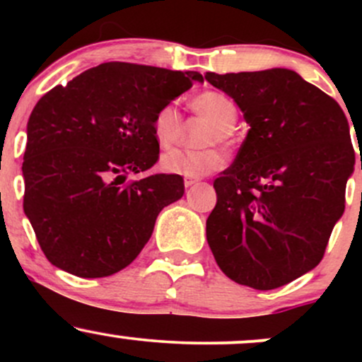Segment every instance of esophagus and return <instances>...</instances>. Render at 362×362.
Returning <instances> with one entry per match:
<instances>
[{"label": "esophagus", "instance_id": "1", "mask_svg": "<svg viewBox=\"0 0 362 362\" xmlns=\"http://www.w3.org/2000/svg\"><path fill=\"white\" fill-rule=\"evenodd\" d=\"M197 182H199V180H195V178H185L184 184H185V187H192V185L197 184Z\"/></svg>", "mask_w": 362, "mask_h": 362}]
</instances>
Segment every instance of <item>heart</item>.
<instances>
[{
  "instance_id": "obj_1",
  "label": "heart",
  "mask_w": 362,
  "mask_h": 362,
  "mask_svg": "<svg viewBox=\"0 0 362 362\" xmlns=\"http://www.w3.org/2000/svg\"><path fill=\"white\" fill-rule=\"evenodd\" d=\"M190 109L214 124V129L209 132L207 143H231L235 127L238 120V110L235 102L219 91H202L190 100ZM153 132L161 148H170L180 141L184 134V120L180 112L173 103H167L153 117ZM224 156L219 149L206 148L199 151H187V149H170L161 156V170L173 175H184L189 178H199L209 175L223 167Z\"/></svg>"
}]
</instances>
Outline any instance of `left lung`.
I'll list each match as a JSON object with an SVG mask.
<instances>
[{
    "mask_svg": "<svg viewBox=\"0 0 362 362\" xmlns=\"http://www.w3.org/2000/svg\"><path fill=\"white\" fill-rule=\"evenodd\" d=\"M204 78L250 126L233 165L214 180L207 243L231 281L281 288L317 267L344 214L354 172L346 114L291 69Z\"/></svg>",
    "mask_w": 362,
    "mask_h": 362,
    "instance_id": "left-lung-1",
    "label": "left lung"
}]
</instances>
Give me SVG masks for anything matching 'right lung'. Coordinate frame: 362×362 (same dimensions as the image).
I'll list each match as a JSON object with an SVG mask.
<instances>
[{
    "mask_svg": "<svg viewBox=\"0 0 362 362\" xmlns=\"http://www.w3.org/2000/svg\"><path fill=\"white\" fill-rule=\"evenodd\" d=\"M194 81L202 74L103 62L37 102L27 124L23 211L52 265L95 279L139 255L160 211L184 195V178L127 175L156 163L153 117Z\"/></svg>",
    "mask_w": 362,
    "mask_h": 362,
    "instance_id": "right-lung-1",
    "label": "right lung"
}]
</instances>
